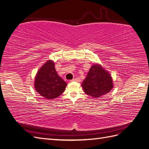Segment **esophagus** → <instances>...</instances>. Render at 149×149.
<instances>
[{
	"instance_id": "1",
	"label": "esophagus",
	"mask_w": 149,
	"mask_h": 149,
	"mask_svg": "<svg viewBox=\"0 0 149 149\" xmlns=\"http://www.w3.org/2000/svg\"><path fill=\"white\" fill-rule=\"evenodd\" d=\"M74 81L79 82V81H80V79H79V78H74V79H73L70 80V82H74Z\"/></svg>"
}]
</instances>
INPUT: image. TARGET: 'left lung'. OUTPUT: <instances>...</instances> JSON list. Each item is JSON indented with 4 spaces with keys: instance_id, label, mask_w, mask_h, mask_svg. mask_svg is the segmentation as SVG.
I'll list each match as a JSON object with an SVG mask.
<instances>
[{
    "instance_id": "obj_1",
    "label": "left lung",
    "mask_w": 149,
    "mask_h": 149,
    "mask_svg": "<svg viewBox=\"0 0 149 149\" xmlns=\"http://www.w3.org/2000/svg\"><path fill=\"white\" fill-rule=\"evenodd\" d=\"M111 74L98 64L93 65L82 83L84 93L93 98H100L113 88Z\"/></svg>"
}]
</instances>
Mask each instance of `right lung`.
<instances>
[{"instance_id": "add662e5", "label": "right lung", "mask_w": 149, "mask_h": 149, "mask_svg": "<svg viewBox=\"0 0 149 149\" xmlns=\"http://www.w3.org/2000/svg\"><path fill=\"white\" fill-rule=\"evenodd\" d=\"M67 83L58 75L55 63L48 60L38 70L35 78L36 91L48 100L60 96L65 90Z\"/></svg>"}]
</instances>
